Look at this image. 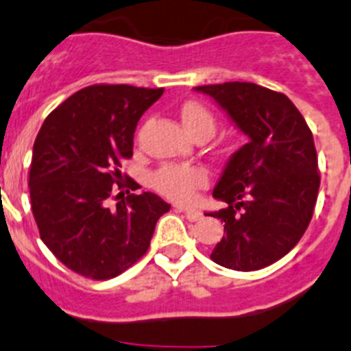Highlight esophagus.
<instances>
[{"instance_id":"esophagus-1","label":"esophagus","mask_w":351,"mask_h":351,"mask_svg":"<svg viewBox=\"0 0 351 351\" xmlns=\"http://www.w3.org/2000/svg\"><path fill=\"white\" fill-rule=\"evenodd\" d=\"M175 209L178 213H185V216L191 221H197L202 218V213L199 209H191V208H183V206H175Z\"/></svg>"}]
</instances>
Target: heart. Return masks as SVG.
<instances>
[{
    "label": "heart",
    "mask_w": 351,
    "mask_h": 351,
    "mask_svg": "<svg viewBox=\"0 0 351 351\" xmlns=\"http://www.w3.org/2000/svg\"><path fill=\"white\" fill-rule=\"evenodd\" d=\"M182 121L192 136H213L216 131V119L204 106L191 101L182 109ZM152 186L166 197L178 202L194 199L197 189L208 183V171L195 165H162L152 173Z\"/></svg>",
    "instance_id": "1"
}]
</instances>
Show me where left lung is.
Here are the masks:
<instances>
[{"label":"left lung","mask_w":351,"mask_h":351,"mask_svg":"<svg viewBox=\"0 0 351 351\" xmlns=\"http://www.w3.org/2000/svg\"><path fill=\"white\" fill-rule=\"evenodd\" d=\"M209 95L250 142L228 159L213 197L227 208L206 216L225 223L211 260L253 271L286 256L303 237L320 186L313 135L284 93L254 83L194 88Z\"/></svg>","instance_id":"8db88e82"}]
</instances>
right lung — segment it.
<instances>
[{
	"label": "right lung",
	"mask_w": 351,
	"mask_h": 351,
	"mask_svg": "<svg viewBox=\"0 0 351 351\" xmlns=\"http://www.w3.org/2000/svg\"><path fill=\"white\" fill-rule=\"evenodd\" d=\"M162 88L93 84L62 101L45 119L32 149L29 192L41 241L72 271L95 280L117 277L147 253L156 223L171 206L133 180L123 159L133 156L140 117ZM128 188L126 193L123 189ZM119 190L118 202H106Z\"/></svg>",
	"instance_id": "add662e5"
}]
</instances>
